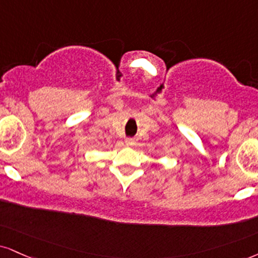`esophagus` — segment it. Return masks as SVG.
Returning <instances> with one entry per match:
<instances>
[{"label": "esophagus", "instance_id": "1", "mask_svg": "<svg viewBox=\"0 0 258 258\" xmlns=\"http://www.w3.org/2000/svg\"><path fill=\"white\" fill-rule=\"evenodd\" d=\"M125 144L127 145V147H133V145H135V141H133V139H126L125 141Z\"/></svg>", "mask_w": 258, "mask_h": 258}]
</instances>
